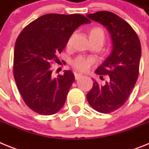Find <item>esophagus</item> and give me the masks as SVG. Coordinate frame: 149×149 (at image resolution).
Returning <instances> with one entry per match:
<instances>
[{
	"mask_svg": "<svg viewBox=\"0 0 149 149\" xmlns=\"http://www.w3.org/2000/svg\"><path fill=\"white\" fill-rule=\"evenodd\" d=\"M81 76H82V74L77 73V72H74V77H75L76 80H77V79L80 78V77H81Z\"/></svg>",
	"mask_w": 149,
	"mask_h": 149,
	"instance_id": "obj_1",
	"label": "esophagus"
}]
</instances>
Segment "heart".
Instances as JSON below:
<instances>
[{"label": "heart", "mask_w": 149, "mask_h": 149, "mask_svg": "<svg viewBox=\"0 0 149 149\" xmlns=\"http://www.w3.org/2000/svg\"><path fill=\"white\" fill-rule=\"evenodd\" d=\"M72 38L68 39V45H70L72 42ZM90 39H99L104 42L105 33L104 31L101 27H94L92 29L90 32ZM95 63V59L91 56H78L72 61V64L76 69L81 72H86L89 70L93 63Z\"/></svg>", "instance_id": "1"}]
</instances>
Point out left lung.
<instances>
[{
    "mask_svg": "<svg viewBox=\"0 0 149 149\" xmlns=\"http://www.w3.org/2000/svg\"><path fill=\"white\" fill-rule=\"evenodd\" d=\"M87 17L106 27L113 41L111 54L95 71L99 75H109L108 82L100 86L94 81L86 95L94 110L110 113L125 103L137 81L141 45L132 27L114 13L101 11Z\"/></svg>",
    "mask_w": 149,
    "mask_h": 149,
    "instance_id": "8db88e82",
    "label": "left lung"
}]
</instances>
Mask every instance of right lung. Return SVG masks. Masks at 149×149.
<instances>
[{"label": "right lung", "instance_id": "obj_1", "mask_svg": "<svg viewBox=\"0 0 149 149\" xmlns=\"http://www.w3.org/2000/svg\"><path fill=\"white\" fill-rule=\"evenodd\" d=\"M80 14H46L26 26L14 49L13 74L24 103L33 111L53 115L63 107L74 81L70 70L54 78L51 64L57 62L73 32L90 23Z\"/></svg>", "mask_w": 149, "mask_h": 149}]
</instances>
